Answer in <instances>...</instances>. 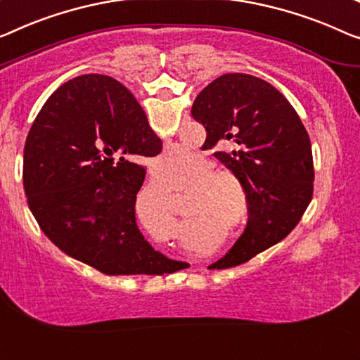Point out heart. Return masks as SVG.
Here are the masks:
<instances>
[{
	"label": "heart",
	"instance_id": "obj_1",
	"mask_svg": "<svg viewBox=\"0 0 360 360\" xmlns=\"http://www.w3.org/2000/svg\"><path fill=\"white\" fill-rule=\"evenodd\" d=\"M186 161V153L174 150L165 153L157 165L160 181H176L181 176L179 184L186 186L184 214L189 219L184 223V233L194 234L202 224L221 226L228 221L231 224L240 221L248 208V192L243 179L228 168H213L210 160L202 155H194L187 165ZM137 212L152 228L169 236L178 233V219L169 205V189L152 182L139 194Z\"/></svg>",
	"mask_w": 360,
	"mask_h": 360
}]
</instances>
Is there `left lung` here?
I'll return each instance as SVG.
<instances>
[{
	"label": "left lung",
	"instance_id": "1",
	"mask_svg": "<svg viewBox=\"0 0 360 360\" xmlns=\"http://www.w3.org/2000/svg\"><path fill=\"white\" fill-rule=\"evenodd\" d=\"M191 112L205 127L208 147H234L214 157L243 179L249 221L228 254L208 268L238 266L286 238L312 200L309 134L280 90L250 74L214 79L197 95Z\"/></svg>",
	"mask_w": 360,
	"mask_h": 360
}]
</instances>
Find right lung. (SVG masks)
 Returning a JSON list of instances; mask_svg holds the SVG:
<instances>
[{
  "instance_id": "obj_1",
  "label": "right lung",
  "mask_w": 360,
  "mask_h": 360,
  "mask_svg": "<svg viewBox=\"0 0 360 360\" xmlns=\"http://www.w3.org/2000/svg\"><path fill=\"white\" fill-rule=\"evenodd\" d=\"M163 143L116 79L84 74L53 92L24 147V189L48 239L105 275H163L187 268L139 231L143 157Z\"/></svg>"
}]
</instances>
